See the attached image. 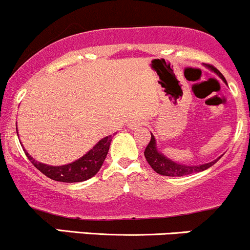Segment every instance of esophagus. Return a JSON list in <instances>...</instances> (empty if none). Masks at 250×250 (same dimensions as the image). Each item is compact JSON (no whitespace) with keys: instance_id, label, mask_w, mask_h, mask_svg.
I'll return each mask as SVG.
<instances>
[{"instance_id":"esophagus-1","label":"esophagus","mask_w":250,"mask_h":250,"mask_svg":"<svg viewBox=\"0 0 250 250\" xmlns=\"http://www.w3.org/2000/svg\"><path fill=\"white\" fill-rule=\"evenodd\" d=\"M142 125V121H140L138 119L135 120H131L129 122V128L130 129H138L139 127H141Z\"/></svg>"}]
</instances>
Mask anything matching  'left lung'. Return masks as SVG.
<instances>
[{
    "instance_id": "8db88e82",
    "label": "left lung",
    "mask_w": 250,
    "mask_h": 250,
    "mask_svg": "<svg viewBox=\"0 0 250 250\" xmlns=\"http://www.w3.org/2000/svg\"><path fill=\"white\" fill-rule=\"evenodd\" d=\"M208 67L211 68L215 73L221 77L224 82H226V78H224L223 75L217 70L216 67H213L212 65H207ZM145 156H146V160L148 161L150 167L156 172V173L161 175H167V177H183V175H188L192 173H198V172L205 171L209 167L215 165L218 161V159H221L219 156L216 160L211 161L209 164H204V165L199 166H188V165H182V164H177L174 161L167 159L165 155L161 154L155 147V139L153 136V134H150V141L149 144L147 145L146 149H145Z\"/></svg>"
}]
</instances>
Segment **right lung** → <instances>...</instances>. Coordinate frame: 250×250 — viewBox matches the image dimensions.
Listing matches in <instances>:
<instances>
[{
    "mask_svg": "<svg viewBox=\"0 0 250 250\" xmlns=\"http://www.w3.org/2000/svg\"><path fill=\"white\" fill-rule=\"evenodd\" d=\"M111 139V135L102 139L81 159L76 160L75 163L62 166H48L45 164L38 163L26 150H23L33 165L37 167L41 173L48 177L49 179L62 183H78L90 179L100 171L104 160H105V156L108 154Z\"/></svg>",
    "mask_w": 250,
    "mask_h": 250,
    "instance_id": "obj_1",
    "label": "right lung"
}]
</instances>
